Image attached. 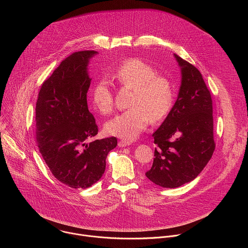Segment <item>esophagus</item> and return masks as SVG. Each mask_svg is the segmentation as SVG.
Masks as SVG:
<instances>
[{
	"mask_svg": "<svg viewBox=\"0 0 248 248\" xmlns=\"http://www.w3.org/2000/svg\"><path fill=\"white\" fill-rule=\"evenodd\" d=\"M130 144H131V142H129V141H126V140H121L119 142L120 147H126V146H129Z\"/></svg>",
	"mask_w": 248,
	"mask_h": 248,
	"instance_id": "esophagus-1",
	"label": "esophagus"
}]
</instances>
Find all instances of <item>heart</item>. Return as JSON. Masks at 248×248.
I'll use <instances>...</instances> for the list:
<instances>
[{
  "mask_svg": "<svg viewBox=\"0 0 248 248\" xmlns=\"http://www.w3.org/2000/svg\"><path fill=\"white\" fill-rule=\"evenodd\" d=\"M121 86L132 88L131 108L117 115L105 125L106 132L124 140H134L153 121H160L170 112L173 103L170 81L151 64L139 59H129L121 63L111 75ZM94 107L104 115L114 108V96L105 79L98 80L91 89Z\"/></svg>",
  "mask_w": 248,
  "mask_h": 248,
  "instance_id": "1",
  "label": "heart"
}]
</instances>
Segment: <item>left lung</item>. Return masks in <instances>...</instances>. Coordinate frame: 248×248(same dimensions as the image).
<instances>
[{"label":"left lung","mask_w":248,"mask_h":248,"mask_svg":"<svg viewBox=\"0 0 248 248\" xmlns=\"http://www.w3.org/2000/svg\"><path fill=\"white\" fill-rule=\"evenodd\" d=\"M182 70L178 98L153 133L157 145L147 178L155 185L174 188L193 181L215 150L213 106L199 70L173 55Z\"/></svg>","instance_id":"left-lung-1"}]
</instances>
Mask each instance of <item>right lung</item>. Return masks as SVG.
<instances>
[{
	"instance_id": "1",
	"label": "right lung",
	"mask_w": 248,
	"mask_h": 248,
	"mask_svg": "<svg viewBox=\"0 0 248 248\" xmlns=\"http://www.w3.org/2000/svg\"><path fill=\"white\" fill-rule=\"evenodd\" d=\"M96 51L76 52L46 79L36 102V140L55 178L72 188H87L106 169L116 137L96 139L98 126L87 106L91 78L87 66Z\"/></svg>"
}]
</instances>
